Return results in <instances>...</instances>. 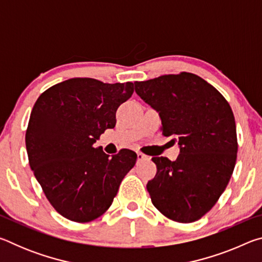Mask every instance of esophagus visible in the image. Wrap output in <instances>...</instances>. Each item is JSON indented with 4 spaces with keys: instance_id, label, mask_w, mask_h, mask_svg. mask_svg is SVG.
<instances>
[{
    "instance_id": "1",
    "label": "esophagus",
    "mask_w": 262,
    "mask_h": 262,
    "mask_svg": "<svg viewBox=\"0 0 262 262\" xmlns=\"http://www.w3.org/2000/svg\"><path fill=\"white\" fill-rule=\"evenodd\" d=\"M145 159H148L147 155L142 154V152H137V161H145Z\"/></svg>"
}]
</instances>
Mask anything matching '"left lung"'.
I'll return each mask as SVG.
<instances>
[{"mask_svg":"<svg viewBox=\"0 0 262 262\" xmlns=\"http://www.w3.org/2000/svg\"><path fill=\"white\" fill-rule=\"evenodd\" d=\"M135 92L156 110L164 136H173L174 162L152 157L148 181L152 205L164 216L190 223L206 215L227 188L236 165V122L227 99L198 75L180 73L134 82Z\"/></svg>","mask_w":262,"mask_h":262,"instance_id":"1","label":"left lung"}]
</instances>
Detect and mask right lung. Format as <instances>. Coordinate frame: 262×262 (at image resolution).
Returning a JSON list of instances; mask_svg holds the SVG:
<instances>
[{"label": "right lung", "mask_w": 262, "mask_h": 262, "mask_svg": "<svg viewBox=\"0 0 262 262\" xmlns=\"http://www.w3.org/2000/svg\"><path fill=\"white\" fill-rule=\"evenodd\" d=\"M134 84L70 78L39 96L25 134L29 164L47 200L66 219L86 223L112 205L137 155L122 149L110 157L94 143L114 128L115 112Z\"/></svg>", "instance_id": "1"}]
</instances>
